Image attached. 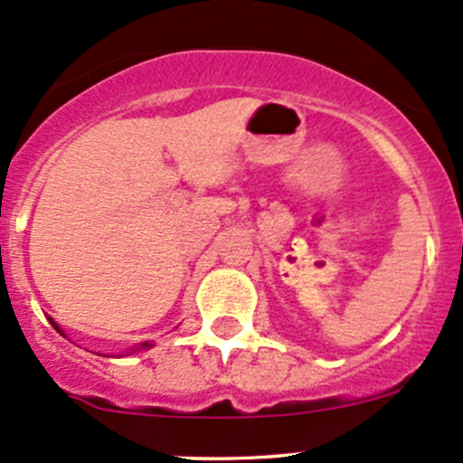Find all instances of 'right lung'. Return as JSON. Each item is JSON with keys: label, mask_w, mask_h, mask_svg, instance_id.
<instances>
[{"label": "right lung", "mask_w": 463, "mask_h": 463, "mask_svg": "<svg viewBox=\"0 0 463 463\" xmlns=\"http://www.w3.org/2000/svg\"><path fill=\"white\" fill-rule=\"evenodd\" d=\"M49 322H51V325H53V326H55V329H58V331H60V334H62V335H67V334H64V331H62V329H60V325H58V322H55L53 318H49ZM149 347H152V343H141V345H137V347L128 349V354H134V352H138V349H149Z\"/></svg>", "instance_id": "add662e5"}]
</instances>
